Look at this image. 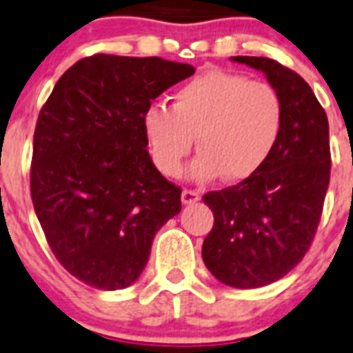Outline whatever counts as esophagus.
Segmentation results:
<instances>
[{
    "label": "esophagus",
    "mask_w": 353,
    "mask_h": 353,
    "mask_svg": "<svg viewBox=\"0 0 353 353\" xmlns=\"http://www.w3.org/2000/svg\"><path fill=\"white\" fill-rule=\"evenodd\" d=\"M181 199L185 205H194V203H197L201 199V194L197 190H188V188H185L181 194Z\"/></svg>",
    "instance_id": "esophagus-1"
}]
</instances>
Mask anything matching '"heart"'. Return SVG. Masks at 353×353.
Returning a JSON list of instances; mask_svg holds the SVG:
<instances>
[{
    "mask_svg": "<svg viewBox=\"0 0 353 353\" xmlns=\"http://www.w3.org/2000/svg\"><path fill=\"white\" fill-rule=\"evenodd\" d=\"M285 108L277 90L239 74L206 70L177 88L172 105L154 103L143 132L157 170L179 176L196 137V181H245L265 167L279 143Z\"/></svg>",
    "mask_w": 353,
    "mask_h": 353,
    "instance_id": "obj_1",
    "label": "heart"
}]
</instances>
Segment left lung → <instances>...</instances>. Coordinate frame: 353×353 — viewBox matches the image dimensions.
Wrapping results in <instances>:
<instances>
[{
  "label": "left lung",
  "mask_w": 353,
  "mask_h": 353,
  "mask_svg": "<svg viewBox=\"0 0 353 353\" xmlns=\"http://www.w3.org/2000/svg\"><path fill=\"white\" fill-rule=\"evenodd\" d=\"M265 74L285 108L279 143L257 174L203 201L214 226L203 243L212 276L234 288L285 277L310 248L330 183L328 117L310 85L268 57L236 56Z\"/></svg>",
  "instance_id": "8db88e82"
}]
</instances>
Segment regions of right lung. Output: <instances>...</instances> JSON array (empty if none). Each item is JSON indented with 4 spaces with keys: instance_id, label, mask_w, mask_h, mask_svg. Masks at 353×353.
<instances>
[{
    "instance_id": "1",
    "label": "right lung",
    "mask_w": 353,
    "mask_h": 353,
    "mask_svg": "<svg viewBox=\"0 0 353 353\" xmlns=\"http://www.w3.org/2000/svg\"><path fill=\"white\" fill-rule=\"evenodd\" d=\"M196 72L161 57L94 54L59 77L34 132L30 194L63 268L97 290L141 276L157 230L181 210V188L147 150L143 114Z\"/></svg>"
}]
</instances>
